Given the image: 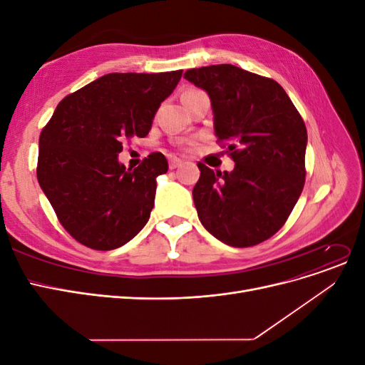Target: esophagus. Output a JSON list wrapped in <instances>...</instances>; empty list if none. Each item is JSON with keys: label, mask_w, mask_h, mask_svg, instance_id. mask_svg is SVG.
Instances as JSON below:
<instances>
[{"label": "esophagus", "mask_w": 365, "mask_h": 365, "mask_svg": "<svg viewBox=\"0 0 365 365\" xmlns=\"http://www.w3.org/2000/svg\"><path fill=\"white\" fill-rule=\"evenodd\" d=\"M181 164H182V161H181V160H178V158H170V160H169V168H170V169L180 168Z\"/></svg>", "instance_id": "obj_1"}]
</instances>
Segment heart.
I'll return each instance as SVG.
<instances>
[{"mask_svg": "<svg viewBox=\"0 0 365 365\" xmlns=\"http://www.w3.org/2000/svg\"><path fill=\"white\" fill-rule=\"evenodd\" d=\"M197 91H200V90H195V88H190V90H187L184 94H192V93H197ZM182 94V96H184Z\"/></svg>", "mask_w": 365, "mask_h": 365, "instance_id": "obj_1", "label": "heart"}]
</instances>
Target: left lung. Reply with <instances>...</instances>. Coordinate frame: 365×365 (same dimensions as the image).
Here are the masks:
<instances>
[{
    "instance_id": "8db88e82",
    "label": "left lung",
    "mask_w": 365,
    "mask_h": 365,
    "mask_svg": "<svg viewBox=\"0 0 365 365\" xmlns=\"http://www.w3.org/2000/svg\"><path fill=\"white\" fill-rule=\"evenodd\" d=\"M184 77L210 96L217 141L235 169L197 163V217L210 235L236 248L268 240L284 225L304 185L307 130L283 88L230 63L192 68Z\"/></svg>"
}]
</instances>
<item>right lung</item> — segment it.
Instances as JSON below:
<instances>
[{
    "label": "right lung",
    "mask_w": 365,
    "mask_h": 365,
    "mask_svg": "<svg viewBox=\"0 0 365 365\" xmlns=\"http://www.w3.org/2000/svg\"><path fill=\"white\" fill-rule=\"evenodd\" d=\"M181 74H105L61 101L43 126L38 181L59 222L79 244L115 250L146 225L157 176L168 172V160L153 152L130 170L118 163V153L121 141L149 134Z\"/></svg>",
    "instance_id": "add662e5"
}]
</instances>
